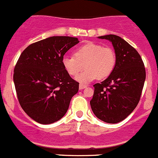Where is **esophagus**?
<instances>
[{
  "label": "esophagus",
  "mask_w": 158,
  "mask_h": 158,
  "mask_svg": "<svg viewBox=\"0 0 158 158\" xmlns=\"http://www.w3.org/2000/svg\"><path fill=\"white\" fill-rule=\"evenodd\" d=\"M86 87H87V86L84 85V84H79V89H80V90H83V89L86 88Z\"/></svg>",
  "instance_id": "esophagus-1"
}]
</instances>
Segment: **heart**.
Segmentation results:
<instances>
[{"label": "heart", "mask_w": 158, "mask_h": 158, "mask_svg": "<svg viewBox=\"0 0 158 158\" xmlns=\"http://www.w3.org/2000/svg\"><path fill=\"white\" fill-rule=\"evenodd\" d=\"M116 56L113 50L98 44L89 42L74 51V56L65 55L62 58L64 68L70 76H77L85 66L86 70L76 77L79 82H91L98 77H108L114 68Z\"/></svg>", "instance_id": "b5f03b06"}]
</instances>
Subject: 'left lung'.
<instances>
[{"label": "left lung", "instance_id": "left-lung-1", "mask_svg": "<svg viewBox=\"0 0 158 158\" xmlns=\"http://www.w3.org/2000/svg\"><path fill=\"white\" fill-rule=\"evenodd\" d=\"M98 37L111 42L116 63L107 79L94 85L90 107L100 120L116 124L131 114L140 101L146 78L144 64L138 52L119 36Z\"/></svg>", "mask_w": 158, "mask_h": 158}]
</instances>
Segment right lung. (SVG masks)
<instances>
[{"label":"right lung","instance_id":"add662e5","mask_svg":"<svg viewBox=\"0 0 158 158\" xmlns=\"http://www.w3.org/2000/svg\"><path fill=\"white\" fill-rule=\"evenodd\" d=\"M79 43L77 37L54 36L27 47L14 71L20 104L36 122L49 124L61 119L69 107L79 83L62 64L65 53Z\"/></svg>","mask_w":158,"mask_h":158}]
</instances>
